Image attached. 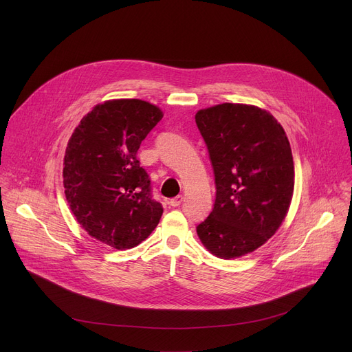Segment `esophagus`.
Segmentation results:
<instances>
[{
    "label": "esophagus",
    "mask_w": 352,
    "mask_h": 352,
    "mask_svg": "<svg viewBox=\"0 0 352 352\" xmlns=\"http://www.w3.org/2000/svg\"><path fill=\"white\" fill-rule=\"evenodd\" d=\"M182 202H184V196H182V195H178V196L173 197L168 204H170L173 208H177V206H179Z\"/></svg>",
    "instance_id": "34e87169"
}]
</instances>
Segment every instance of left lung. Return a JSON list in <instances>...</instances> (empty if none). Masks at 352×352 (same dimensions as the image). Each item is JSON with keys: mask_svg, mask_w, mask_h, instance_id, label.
Here are the masks:
<instances>
[{"mask_svg": "<svg viewBox=\"0 0 352 352\" xmlns=\"http://www.w3.org/2000/svg\"><path fill=\"white\" fill-rule=\"evenodd\" d=\"M214 173L213 210L196 232L210 254L243 256L281 226L294 192L291 146L277 120L255 106L223 103L195 116Z\"/></svg>", "mask_w": 352, "mask_h": 352, "instance_id": "8db88e82", "label": "left lung"}]
</instances>
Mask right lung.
Listing matches in <instances>:
<instances>
[{
	"mask_svg": "<svg viewBox=\"0 0 352 352\" xmlns=\"http://www.w3.org/2000/svg\"><path fill=\"white\" fill-rule=\"evenodd\" d=\"M162 118L143 100H109L82 118L68 142L63 175L69 208L89 235L116 249L135 248L162 219L136 157Z\"/></svg>",
	"mask_w": 352,
	"mask_h": 352,
	"instance_id": "add662e5",
	"label": "right lung"
}]
</instances>
